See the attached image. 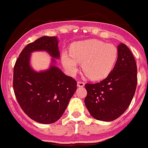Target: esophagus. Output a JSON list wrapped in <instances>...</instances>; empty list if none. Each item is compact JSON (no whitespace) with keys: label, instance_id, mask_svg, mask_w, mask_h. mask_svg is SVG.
Segmentation results:
<instances>
[{"label":"esophagus","instance_id":"34e87169","mask_svg":"<svg viewBox=\"0 0 148 148\" xmlns=\"http://www.w3.org/2000/svg\"><path fill=\"white\" fill-rule=\"evenodd\" d=\"M77 86L78 87H84L85 86V83L82 82H77Z\"/></svg>","mask_w":148,"mask_h":148}]
</instances>
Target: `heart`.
Wrapping results in <instances>:
<instances>
[{
  "label": "heart",
  "mask_w": 148,
  "mask_h": 148,
  "mask_svg": "<svg viewBox=\"0 0 148 148\" xmlns=\"http://www.w3.org/2000/svg\"><path fill=\"white\" fill-rule=\"evenodd\" d=\"M69 53H62V63L71 75L76 73L79 63L85 75L93 80L104 79L112 72L118 58L116 47L97 39H88L73 43Z\"/></svg>",
  "instance_id": "heart-1"
}]
</instances>
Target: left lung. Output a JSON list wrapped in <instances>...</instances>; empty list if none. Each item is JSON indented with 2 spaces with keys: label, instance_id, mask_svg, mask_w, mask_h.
Listing matches in <instances>:
<instances>
[{
  "label": "left lung",
  "instance_id": "obj_1",
  "mask_svg": "<svg viewBox=\"0 0 148 148\" xmlns=\"http://www.w3.org/2000/svg\"><path fill=\"white\" fill-rule=\"evenodd\" d=\"M116 63L103 81L86 84L85 106L95 119L110 122L123 114L131 103L137 86V66L125 44L117 46Z\"/></svg>",
  "mask_w": 148,
  "mask_h": 148
}]
</instances>
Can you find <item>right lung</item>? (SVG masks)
<instances>
[{
    "instance_id": "right-lung-1",
    "label": "right lung",
    "mask_w": 148,
    "mask_h": 148,
    "mask_svg": "<svg viewBox=\"0 0 148 148\" xmlns=\"http://www.w3.org/2000/svg\"><path fill=\"white\" fill-rule=\"evenodd\" d=\"M57 37L43 36L22 51L13 69V90L23 110L35 122L51 124L63 116L77 89V82L57 66L60 59ZM45 51L52 58L49 68L36 71L31 66V53Z\"/></svg>"
}]
</instances>
